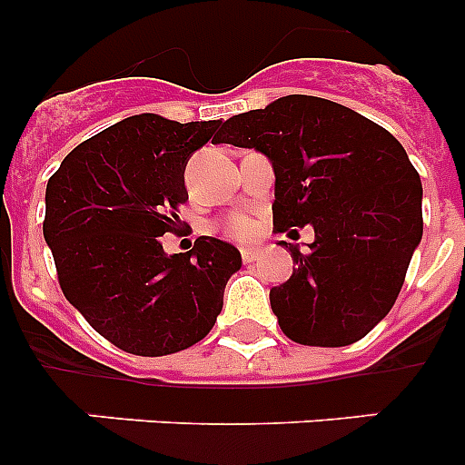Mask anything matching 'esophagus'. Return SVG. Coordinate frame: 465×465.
I'll return each instance as SVG.
<instances>
[{
	"mask_svg": "<svg viewBox=\"0 0 465 465\" xmlns=\"http://www.w3.org/2000/svg\"><path fill=\"white\" fill-rule=\"evenodd\" d=\"M242 261L246 262V265H252V262L258 261V252L256 249H242Z\"/></svg>",
	"mask_w": 465,
	"mask_h": 465,
	"instance_id": "1",
	"label": "esophagus"
}]
</instances>
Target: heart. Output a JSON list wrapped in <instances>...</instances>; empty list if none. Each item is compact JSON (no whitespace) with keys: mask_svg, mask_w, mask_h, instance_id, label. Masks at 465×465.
Wrapping results in <instances>:
<instances>
[{"mask_svg":"<svg viewBox=\"0 0 465 465\" xmlns=\"http://www.w3.org/2000/svg\"><path fill=\"white\" fill-rule=\"evenodd\" d=\"M228 232L237 240H249L256 232V223L249 216H232L228 221Z\"/></svg>","mask_w":465,"mask_h":465,"instance_id":"heart-1","label":"heart"}]
</instances>
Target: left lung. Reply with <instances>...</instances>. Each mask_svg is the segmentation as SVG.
<instances>
[{
	"label": "left lung",
	"instance_id": "1",
	"mask_svg": "<svg viewBox=\"0 0 465 465\" xmlns=\"http://www.w3.org/2000/svg\"><path fill=\"white\" fill-rule=\"evenodd\" d=\"M272 163L274 230L314 228L310 252L270 289L283 335L347 347L389 314L421 242V179L391 133L338 102L286 94L228 118L219 139ZM295 232V230H291Z\"/></svg>",
	"mask_w": 465,
	"mask_h": 465
}]
</instances>
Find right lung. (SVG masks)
<instances>
[{"instance_id": "add662e5", "label": "right lung", "mask_w": 465, "mask_h": 465, "mask_svg": "<svg viewBox=\"0 0 465 465\" xmlns=\"http://www.w3.org/2000/svg\"><path fill=\"white\" fill-rule=\"evenodd\" d=\"M219 125L123 118L79 143L48 179L44 240L60 289L123 351L165 356L200 342L242 268L240 252L216 237H197L188 253H165L160 242L182 225L188 158L219 137Z\"/></svg>"}]
</instances>
